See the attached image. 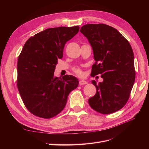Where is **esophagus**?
I'll use <instances>...</instances> for the list:
<instances>
[{"mask_svg": "<svg viewBox=\"0 0 149 149\" xmlns=\"http://www.w3.org/2000/svg\"><path fill=\"white\" fill-rule=\"evenodd\" d=\"M79 85H84V84H88V82L86 81H84V80H81V81H79Z\"/></svg>", "mask_w": 149, "mask_h": 149, "instance_id": "esophagus-1", "label": "esophagus"}]
</instances>
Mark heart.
<instances>
[{
	"mask_svg": "<svg viewBox=\"0 0 149 149\" xmlns=\"http://www.w3.org/2000/svg\"><path fill=\"white\" fill-rule=\"evenodd\" d=\"M74 72L78 76H82L83 75V72H82L81 70L78 68H74Z\"/></svg>",
	"mask_w": 149,
	"mask_h": 149,
	"instance_id": "obj_1",
	"label": "heart"
}]
</instances>
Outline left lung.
Listing matches in <instances>:
<instances>
[{
	"label": "left lung",
	"mask_w": 149,
	"mask_h": 149,
	"mask_svg": "<svg viewBox=\"0 0 149 149\" xmlns=\"http://www.w3.org/2000/svg\"><path fill=\"white\" fill-rule=\"evenodd\" d=\"M92 47L95 63L91 75L101 74L103 81L88 102L93 109L109 114L127 102L136 78L134 53L129 42L118 30L106 24H87L80 30Z\"/></svg>",
	"instance_id": "8db88e82"
}]
</instances>
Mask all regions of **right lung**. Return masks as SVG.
<instances>
[{"instance_id": "obj_1", "label": "right lung", "mask_w": 149, "mask_h": 149, "mask_svg": "<svg viewBox=\"0 0 149 149\" xmlns=\"http://www.w3.org/2000/svg\"><path fill=\"white\" fill-rule=\"evenodd\" d=\"M78 26L49 28L35 34L25 43L18 58L17 88L25 107L44 119L58 115L64 109L78 79L71 75L55 77L58 59L66 43L78 33Z\"/></svg>"}]
</instances>
